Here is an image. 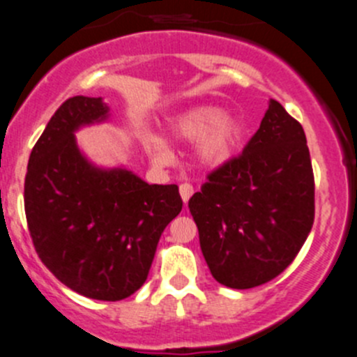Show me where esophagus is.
<instances>
[{"mask_svg":"<svg viewBox=\"0 0 357 357\" xmlns=\"http://www.w3.org/2000/svg\"><path fill=\"white\" fill-rule=\"evenodd\" d=\"M178 190H180V196H182L183 203L187 204V201H189V199H190V196H192V194H194V187L190 185V183L183 182V183H180Z\"/></svg>","mask_w":357,"mask_h":357,"instance_id":"esophagus-1","label":"esophagus"}]
</instances>
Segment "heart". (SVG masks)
Segmentation results:
<instances>
[{"label":"heart","instance_id":"obj_1","mask_svg":"<svg viewBox=\"0 0 357 357\" xmlns=\"http://www.w3.org/2000/svg\"><path fill=\"white\" fill-rule=\"evenodd\" d=\"M168 132L180 142L197 140V163L201 167L217 168L234 154L243 128L238 119L225 116L217 105H194L170 118ZM144 147L154 163L168 165L172 161L167 142L156 133H147L144 137Z\"/></svg>","mask_w":357,"mask_h":357}]
</instances>
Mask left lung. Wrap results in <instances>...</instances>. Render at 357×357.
<instances>
[{"mask_svg": "<svg viewBox=\"0 0 357 357\" xmlns=\"http://www.w3.org/2000/svg\"><path fill=\"white\" fill-rule=\"evenodd\" d=\"M189 210L218 283L248 290L280 276L314 224V174L302 125L271 100L243 153L208 174Z\"/></svg>", "mask_w": 357, "mask_h": 357, "instance_id": "left-lung-1", "label": "left lung"}]
</instances>
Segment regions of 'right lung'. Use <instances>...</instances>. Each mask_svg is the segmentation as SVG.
Returning a JSON list of instances; mask_svg holds the SVG:
<instances>
[{"mask_svg": "<svg viewBox=\"0 0 357 357\" xmlns=\"http://www.w3.org/2000/svg\"><path fill=\"white\" fill-rule=\"evenodd\" d=\"M107 112L100 97L77 95L60 105L31 151L24 208L34 250L60 283L116 302L146 283L182 197L175 183L149 185L128 170H100L84 160L74 132Z\"/></svg>", "mask_w": 357, "mask_h": 357, "instance_id": "1", "label": "right lung"}]
</instances>
